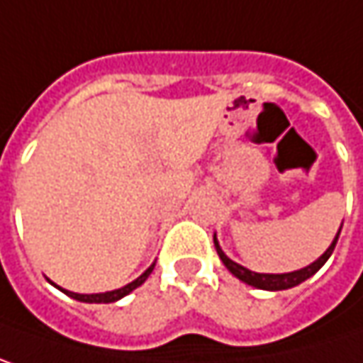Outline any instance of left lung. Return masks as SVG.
<instances>
[{
    "label": "left lung",
    "mask_w": 363,
    "mask_h": 363,
    "mask_svg": "<svg viewBox=\"0 0 363 363\" xmlns=\"http://www.w3.org/2000/svg\"><path fill=\"white\" fill-rule=\"evenodd\" d=\"M339 235H341V228H339V233H337V237H335V241L330 243V247L326 249L313 264L310 266H306V268H301V270H295V272H286V274H257V272H251L247 268H243L241 264H237V262H233L230 257H226V253L220 249L218 245V239H216L214 235V245L216 251H218V255H220V259H222V264L237 277L239 280H243V282H247L251 286H257V289H264V291H284V289H291V286H297V284H301L303 280H308L310 277H313L324 264H326V259L330 257V253L335 251V245H337V241H339Z\"/></svg>",
    "instance_id": "left-lung-1"
}]
</instances>
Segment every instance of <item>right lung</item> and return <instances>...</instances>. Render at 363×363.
I'll return each mask as SVG.
<instances>
[{"label": "right lung", "mask_w": 363, "mask_h": 363, "mask_svg": "<svg viewBox=\"0 0 363 363\" xmlns=\"http://www.w3.org/2000/svg\"><path fill=\"white\" fill-rule=\"evenodd\" d=\"M153 268H155V264H151L147 270L139 277L137 280H133V282H128L126 286H122V289H116V291H108V293H95V295H81V293H72V291H64L68 297H72V299H77V301H83V303H114L118 299H122L124 295H128L130 291H135L137 286H141L147 277L153 272Z\"/></svg>", "instance_id": "right-lung-1"}]
</instances>
